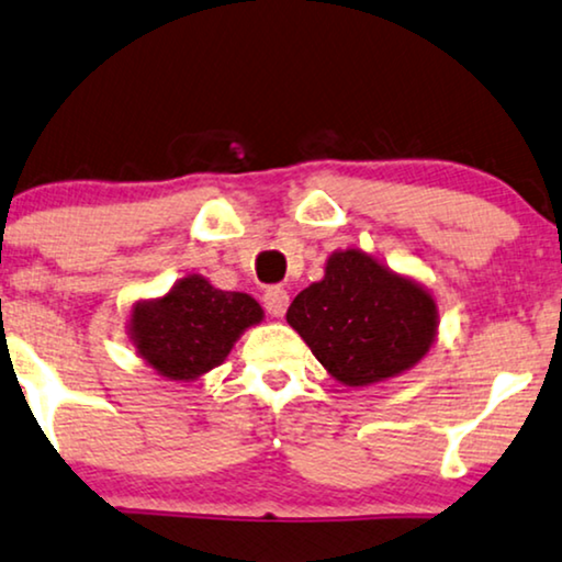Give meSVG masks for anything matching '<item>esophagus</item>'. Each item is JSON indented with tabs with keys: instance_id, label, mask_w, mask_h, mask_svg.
<instances>
[{
	"instance_id": "34e87169",
	"label": "esophagus",
	"mask_w": 562,
	"mask_h": 562,
	"mask_svg": "<svg viewBox=\"0 0 562 562\" xmlns=\"http://www.w3.org/2000/svg\"><path fill=\"white\" fill-rule=\"evenodd\" d=\"M263 307L271 317H283V315H286V310H289V291L281 289V286L266 289Z\"/></svg>"
}]
</instances>
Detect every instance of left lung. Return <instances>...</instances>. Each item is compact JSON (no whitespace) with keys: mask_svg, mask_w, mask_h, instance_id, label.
I'll return each mask as SVG.
<instances>
[{"mask_svg":"<svg viewBox=\"0 0 562 562\" xmlns=\"http://www.w3.org/2000/svg\"><path fill=\"white\" fill-rule=\"evenodd\" d=\"M286 323L327 374L367 387L424 359L439 330V310L424 283L348 247L327 258L323 281L299 291Z\"/></svg>","mask_w":562,"mask_h":562,"instance_id":"left-lung-1","label":"left lung"}]
</instances>
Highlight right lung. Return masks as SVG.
I'll return each mask as SVG.
<instances>
[{"label":"right lung","mask_w":562,"mask_h":562,"mask_svg":"<svg viewBox=\"0 0 562 562\" xmlns=\"http://www.w3.org/2000/svg\"><path fill=\"white\" fill-rule=\"evenodd\" d=\"M263 307L243 291H222L199 273L186 276L159 299L131 310L128 335L136 353L172 382H193L227 359Z\"/></svg>","instance_id":"right-lung-1"}]
</instances>
